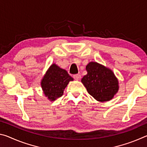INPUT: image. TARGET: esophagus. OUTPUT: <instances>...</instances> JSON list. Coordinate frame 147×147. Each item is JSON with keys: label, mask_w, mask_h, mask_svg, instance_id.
Here are the masks:
<instances>
[{"label": "esophagus", "mask_w": 147, "mask_h": 147, "mask_svg": "<svg viewBox=\"0 0 147 147\" xmlns=\"http://www.w3.org/2000/svg\"><path fill=\"white\" fill-rule=\"evenodd\" d=\"M73 78L74 80H79L81 78V75L80 74H74L73 75Z\"/></svg>", "instance_id": "obj_1"}]
</instances>
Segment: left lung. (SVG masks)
<instances>
[{
	"instance_id": "8db88e82",
	"label": "left lung",
	"mask_w": 147,
	"mask_h": 147,
	"mask_svg": "<svg viewBox=\"0 0 147 147\" xmlns=\"http://www.w3.org/2000/svg\"><path fill=\"white\" fill-rule=\"evenodd\" d=\"M88 74L82 82L90 95L100 102L111 100L118 91V80L110 69L96 62H90L86 66Z\"/></svg>"
}]
</instances>
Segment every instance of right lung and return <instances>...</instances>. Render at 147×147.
Here are the masks:
<instances>
[{
	"label": "right lung",
	"mask_w": 147,
	"mask_h": 147,
	"mask_svg": "<svg viewBox=\"0 0 147 147\" xmlns=\"http://www.w3.org/2000/svg\"><path fill=\"white\" fill-rule=\"evenodd\" d=\"M73 78L67 71L55 64L50 67L41 81L43 93L50 100L53 101L63 95V90Z\"/></svg>",
	"instance_id": "1"
}]
</instances>
